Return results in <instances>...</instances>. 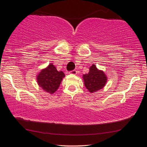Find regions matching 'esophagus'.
Segmentation results:
<instances>
[{"label":"esophagus","instance_id":"obj_1","mask_svg":"<svg viewBox=\"0 0 147 147\" xmlns=\"http://www.w3.org/2000/svg\"><path fill=\"white\" fill-rule=\"evenodd\" d=\"M70 74H77V71H75V70H73V71H71L69 72Z\"/></svg>","mask_w":147,"mask_h":147}]
</instances>
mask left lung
<instances>
[{"mask_svg": "<svg viewBox=\"0 0 147 147\" xmlns=\"http://www.w3.org/2000/svg\"><path fill=\"white\" fill-rule=\"evenodd\" d=\"M85 87L90 92H94L102 89L106 84L107 77L104 72L98 70L94 65L89 69L88 74L82 76Z\"/></svg>", "mask_w": 147, "mask_h": 147, "instance_id": "8db88e82", "label": "left lung"}]
</instances>
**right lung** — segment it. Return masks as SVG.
Listing matches in <instances>:
<instances>
[{
	"label": "right lung",
	"mask_w": 147,
	"mask_h": 147,
	"mask_svg": "<svg viewBox=\"0 0 147 147\" xmlns=\"http://www.w3.org/2000/svg\"><path fill=\"white\" fill-rule=\"evenodd\" d=\"M65 75L63 71H58L53 64L42 69L37 75V82L42 90L53 94L59 88L60 84Z\"/></svg>",
	"instance_id": "right-lung-1"
}]
</instances>
